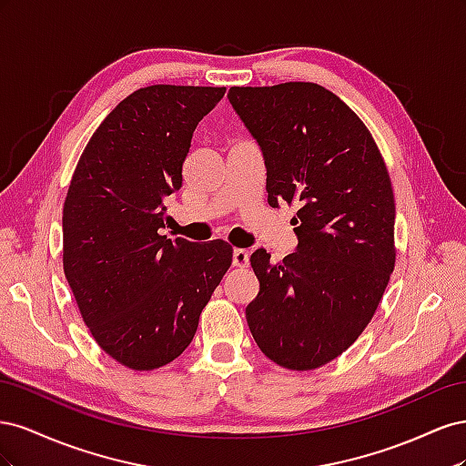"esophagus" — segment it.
I'll return each instance as SVG.
<instances>
[{"label":"esophagus","mask_w":466,"mask_h":466,"mask_svg":"<svg viewBox=\"0 0 466 466\" xmlns=\"http://www.w3.org/2000/svg\"><path fill=\"white\" fill-rule=\"evenodd\" d=\"M233 266H237V268L248 266V252L245 248H235L233 250Z\"/></svg>","instance_id":"34e87169"}]
</instances>
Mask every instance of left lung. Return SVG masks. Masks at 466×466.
<instances>
[{
	"mask_svg": "<svg viewBox=\"0 0 466 466\" xmlns=\"http://www.w3.org/2000/svg\"><path fill=\"white\" fill-rule=\"evenodd\" d=\"M229 103L257 139L268 204H298L299 243L279 264L250 255L260 291L247 307L266 358L317 370L358 340L394 270V194L371 132L317 83L231 87Z\"/></svg>",
	"mask_w": 466,
	"mask_h": 466,
	"instance_id": "8db88e82",
	"label": "left lung"
}]
</instances>
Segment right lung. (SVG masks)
<instances>
[{
    "label": "right lung",
    "instance_id": "obj_1",
    "mask_svg": "<svg viewBox=\"0 0 466 466\" xmlns=\"http://www.w3.org/2000/svg\"><path fill=\"white\" fill-rule=\"evenodd\" d=\"M225 87L149 86L112 108L91 136L64 202V274L103 351L134 371L188 348L233 248L175 241L165 198L182 187L198 122Z\"/></svg>",
    "mask_w": 466,
    "mask_h": 466
}]
</instances>
